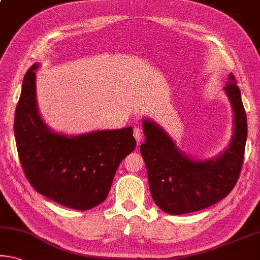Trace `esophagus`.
Returning <instances> with one entry per match:
<instances>
[{
    "instance_id": "34e87169",
    "label": "esophagus",
    "mask_w": 260,
    "mask_h": 260,
    "mask_svg": "<svg viewBox=\"0 0 260 260\" xmlns=\"http://www.w3.org/2000/svg\"><path fill=\"white\" fill-rule=\"evenodd\" d=\"M133 134H134V138L137 140V142L140 143L142 140V131L139 128V127H134V131H133Z\"/></svg>"
}]
</instances>
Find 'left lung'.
<instances>
[{
    "label": "left lung",
    "mask_w": 260,
    "mask_h": 260,
    "mask_svg": "<svg viewBox=\"0 0 260 260\" xmlns=\"http://www.w3.org/2000/svg\"><path fill=\"white\" fill-rule=\"evenodd\" d=\"M234 112V134L229 147L213 159H193L176 147L157 123L143 119L145 143L140 151L146 163L152 199L172 215L201 211L232 192L244 160L248 122L241 91L232 73L224 86Z\"/></svg>",
    "instance_id": "8db88e82"
}]
</instances>
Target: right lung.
<instances>
[{
  "mask_svg": "<svg viewBox=\"0 0 260 260\" xmlns=\"http://www.w3.org/2000/svg\"><path fill=\"white\" fill-rule=\"evenodd\" d=\"M38 67L34 64L24 76L15 113V139L24 174L37 192L64 207H96L108 197L119 164L137 147L133 128L75 137L52 132L37 105Z\"/></svg>",
  "mask_w": 260,
  "mask_h": 260,
  "instance_id": "1",
  "label": "right lung"
}]
</instances>
